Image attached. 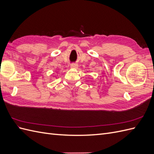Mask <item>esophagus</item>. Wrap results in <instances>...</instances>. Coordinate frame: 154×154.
Listing matches in <instances>:
<instances>
[{
	"mask_svg": "<svg viewBox=\"0 0 154 154\" xmlns=\"http://www.w3.org/2000/svg\"><path fill=\"white\" fill-rule=\"evenodd\" d=\"M78 67V66L76 63H72L71 65V67L72 68V69H77Z\"/></svg>",
	"mask_w": 154,
	"mask_h": 154,
	"instance_id": "34e87169",
	"label": "esophagus"
}]
</instances>
